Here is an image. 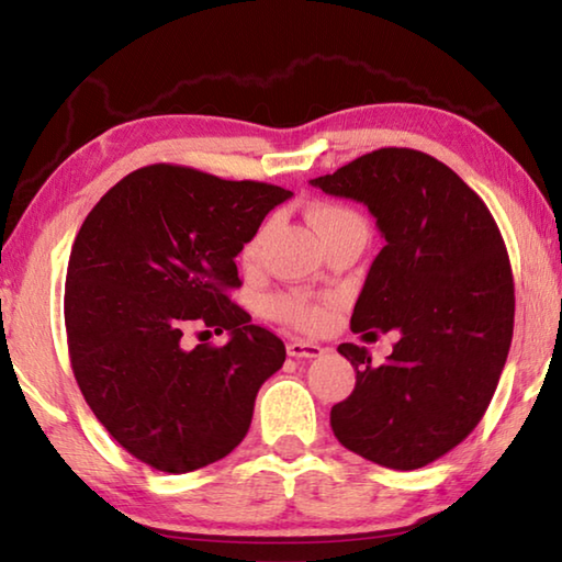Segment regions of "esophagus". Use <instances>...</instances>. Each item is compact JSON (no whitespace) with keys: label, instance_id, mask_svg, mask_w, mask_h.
<instances>
[{"label":"esophagus","instance_id":"esophagus-1","mask_svg":"<svg viewBox=\"0 0 562 562\" xmlns=\"http://www.w3.org/2000/svg\"><path fill=\"white\" fill-rule=\"evenodd\" d=\"M288 355L294 359H317L325 355V347L315 345V341H304V339H292L288 345Z\"/></svg>","mask_w":562,"mask_h":562}]
</instances>
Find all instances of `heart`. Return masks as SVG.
Returning a JSON list of instances; mask_svg holds the SVG:
<instances>
[{"label": "heart", "instance_id": "b5f03b06", "mask_svg": "<svg viewBox=\"0 0 562 562\" xmlns=\"http://www.w3.org/2000/svg\"><path fill=\"white\" fill-rule=\"evenodd\" d=\"M307 221L312 225V231L317 233V237L327 235L329 231H337V227H345V225H364V221H361L355 211H349V207L327 205V203L312 205L307 211ZM262 240H265V227H260V231L245 243V247H243L245 265H252L255 260H258ZM270 315L290 327L317 329L325 325L329 317V304L312 300L302 292H284V294H278V297L270 300Z\"/></svg>", "mask_w": 562, "mask_h": 562}]
</instances>
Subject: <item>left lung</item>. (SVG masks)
I'll return each mask as SVG.
<instances>
[{
	"label": "left lung",
	"instance_id": "left-lung-1",
	"mask_svg": "<svg viewBox=\"0 0 562 562\" xmlns=\"http://www.w3.org/2000/svg\"><path fill=\"white\" fill-rule=\"evenodd\" d=\"M310 183L364 203L386 240L351 329L398 331L379 367L367 347H337L357 384L331 406V431L361 459L422 469L475 429L506 364L516 297L501 231L449 166L414 148L372 150Z\"/></svg>",
	"mask_w": 562,
	"mask_h": 562
}]
</instances>
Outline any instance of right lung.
Wrapping results in <instances>:
<instances>
[{"instance_id": "obj_1", "label": "right lung", "mask_w": 562, "mask_h": 562, "mask_svg": "<svg viewBox=\"0 0 562 562\" xmlns=\"http://www.w3.org/2000/svg\"><path fill=\"white\" fill-rule=\"evenodd\" d=\"M290 190L156 164L119 180L83 221L66 270L64 322L83 398L150 469L188 473L245 439L284 345L227 297L235 258ZM203 324L232 335L188 350Z\"/></svg>"}]
</instances>
